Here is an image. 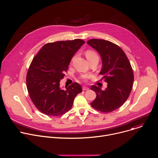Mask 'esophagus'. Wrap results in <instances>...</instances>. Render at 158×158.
<instances>
[{"instance_id":"1","label":"esophagus","mask_w":158,"mask_h":158,"mask_svg":"<svg viewBox=\"0 0 158 158\" xmlns=\"http://www.w3.org/2000/svg\"><path fill=\"white\" fill-rule=\"evenodd\" d=\"M82 90H83V91H88V90H89V88H88L87 87L83 86V87H82Z\"/></svg>"}]
</instances>
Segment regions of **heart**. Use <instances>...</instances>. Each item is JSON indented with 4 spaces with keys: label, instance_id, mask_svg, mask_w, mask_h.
Here are the masks:
<instances>
[{
    "label": "heart",
    "instance_id": "1",
    "mask_svg": "<svg viewBox=\"0 0 158 158\" xmlns=\"http://www.w3.org/2000/svg\"><path fill=\"white\" fill-rule=\"evenodd\" d=\"M85 56L87 59L88 60H90L93 59H99V56L97 54L96 52H95L94 51H92V50H87L85 52ZM89 77V75H83L82 76V79H87Z\"/></svg>",
    "mask_w": 158,
    "mask_h": 158
}]
</instances>
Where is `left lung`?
Listing matches in <instances>:
<instances>
[{"label":"left lung","mask_w":158,"mask_h":158,"mask_svg":"<svg viewBox=\"0 0 158 158\" xmlns=\"http://www.w3.org/2000/svg\"><path fill=\"white\" fill-rule=\"evenodd\" d=\"M87 44L100 54L102 64L100 74L107 83L104 91L91 85L97 96L91 105L103 112L114 110L123 105L132 90L134 74L129 60L121 48L108 40L93 39Z\"/></svg>","instance_id":"1"}]
</instances>
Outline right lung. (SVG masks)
I'll return each mask as SVG.
<instances>
[{
  "mask_svg": "<svg viewBox=\"0 0 158 158\" xmlns=\"http://www.w3.org/2000/svg\"><path fill=\"white\" fill-rule=\"evenodd\" d=\"M84 43L79 39L48 43L34 57L27 74V87L34 104L44 114L58 116L65 113L82 92L77 82L63 90L60 81L71 59Z\"/></svg>",
  "mask_w": 158,
  "mask_h": 158,
  "instance_id": "obj_1",
  "label": "right lung"
}]
</instances>
